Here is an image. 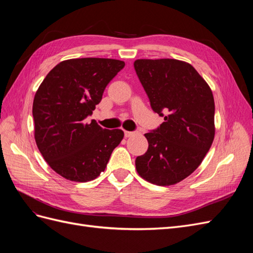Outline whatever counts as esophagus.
Returning <instances> with one entry per match:
<instances>
[{
	"label": "esophagus",
	"mask_w": 253,
	"mask_h": 253,
	"mask_svg": "<svg viewBox=\"0 0 253 253\" xmlns=\"http://www.w3.org/2000/svg\"><path fill=\"white\" fill-rule=\"evenodd\" d=\"M136 134H138V132L137 131H134V132H128V131H125V136L126 137V138H128V137H132Z\"/></svg>",
	"instance_id": "34e87169"
}]
</instances>
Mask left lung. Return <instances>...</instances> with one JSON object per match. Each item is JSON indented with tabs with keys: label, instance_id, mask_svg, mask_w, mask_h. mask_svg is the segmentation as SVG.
<instances>
[{
	"label": "left lung",
	"instance_id": "obj_1",
	"mask_svg": "<svg viewBox=\"0 0 253 253\" xmlns=\"http://www.w3.org/2000/svg\"><path fill=\"white\" fill-rule=\"evenodd\" d=\"M134 67L152 110L165 119L156 129L144 134L149 148L136 158V170L151 183L171 186L197 169L213 142L212 90L183 61L138 59Z\"/></svg>",
	"mask_w": 253,
	"mask_h": 253
}]
</instances>
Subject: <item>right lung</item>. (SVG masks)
<instances>
[{
	"label": "right lung",
	"mask_w": 253,
	"mask_h": 253,
	"mask_svg": "<svg viewBox=\"0 0 253 253\" xmlns=\"http://www.w3.org/2000/svg\"><path fill=\"white\" fill-rule=\"evenodd\" d=\"M125 62L115 59L65 60L47 74L35 95V139L43 158L62 177L85 182L97 178L124 138L119 128H102L85 118Z\"/></svg>",
	"instance_id": "1"
}]
</instances>
